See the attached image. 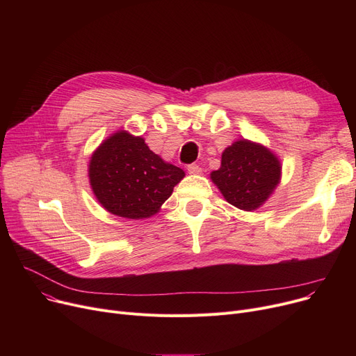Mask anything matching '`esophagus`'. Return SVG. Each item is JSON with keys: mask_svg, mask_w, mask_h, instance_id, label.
Masks as SVG:
<instances>
[{"mask_svg": "<svg viewBox=\"0 0 356 356\" xmlns=\"http://www.w3.org/2000/svg\"><path fill=\"white\" fill-rule=\"evenodd\" d=\"M188 172L191 175H202V167H199L197 164H189L188 165Z\"/></svg>", "mask_w": 356, "mask_h": 356, "instance_id": "1", "label": "esophagus"}]
</instances>
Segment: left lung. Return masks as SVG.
<instances>
[{"mask_svg": "<svg viewBox=\"0 0 356 356\" xmlns=\"http://www.w3.org/2000/svg\"><path fill=\"white\" fill-rule=\"evenodd\" d=\"M282 164L264 145L238 140L222 153L219 170L212 181L228 203L242 211H255L277 188Z\"/></svg>", "mask_w": 356, "mask_h": 356, "instance_id": "obj_1", "label": "left lung"}]
</instances>
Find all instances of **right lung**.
Masks as SVG:
<instances>
[{
	"instance_id": "right-lung-1",
	"label": "right lung",
	"mask_w": 356,
	"mask_h": 356,
	"mask_svg": "<svg viewBox=\"0 0 356 356\" xmlns=\"http://www.w3.org/2000/svg\"><path fill=\"white\" fill-rule=\"evenodd\" d=\"M184 177L181 168L154 154L144 138L127 131L108 137L92 154L89 181L112 215L143 219L157 213Z\"/></svg>"
}]
</instances>
